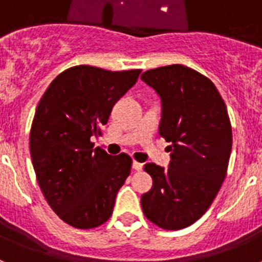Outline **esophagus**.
<instances>
[{
  "label": "esophagus",
  "mask_w": 262,
  "mask_h": 262,
  "mask_svg": "<svg viewBox=\"0 0 262 262\" xmlns=\"http://www.w3.org/2000/svg\"><path fill=\"white\" fill-rule=\"evenodd\" d=\"M133 168L135 169V170H142V169H143V164L142 163H138V161H134V163H133Z\"/></svg>",
  "instance_id": "obj_1"
}]
</instances>
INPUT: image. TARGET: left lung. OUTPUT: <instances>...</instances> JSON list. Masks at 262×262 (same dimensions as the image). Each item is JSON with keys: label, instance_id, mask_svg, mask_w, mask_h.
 I'll return each instance as SVG.
<instances>
[{"label": "left lung", "instance_id": "left-lung-1", "mask_svg": "<svg viewBox=\"0 0 262 262\" xmlns=\"http://www.w3.org/2000/svg\"><path fill=\"white\" fill-rule=\"evenodd\" d=\"M142 80L161 98L159 134L172 152L168 169L145 164L154 185L142 195V209L160 228L181 230L207 211L226 178L230 117L212 81L189 67L149 69Z\"/></svg>", "mask_w": 262, "mask_h": 262}]
</instances>
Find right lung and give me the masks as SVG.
I'll use <instances>...</instances> for the list:
<instances>
[{
  "instance_id": "obj_1",
  "label": "right lung",
  "mask_w": 262,
  "mask_h": 262,
  "mask_svg": "<svg viewBox=\"0 0 262 262\" xmlns=\"http://www.w3.org/2000/svg\"><path fill=\"white\" fill-rule=\"evenodd\" d=\"M140 72L72 67L39 101L30 133L32 165L46 201L69 226L89 230L113 214L133 160L93 148L92 138L101 135L113 106L135 85Z\"/></svg>"
}]
</instances>
